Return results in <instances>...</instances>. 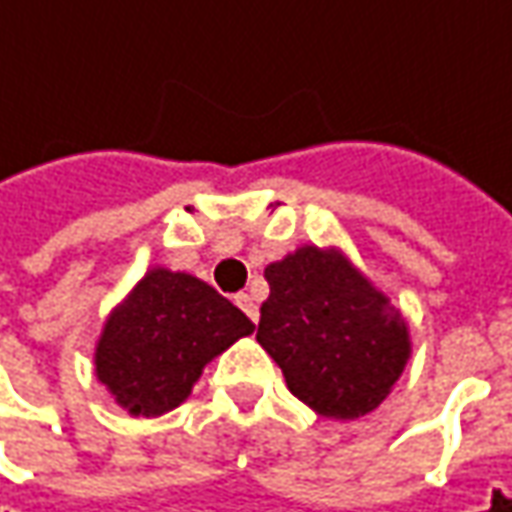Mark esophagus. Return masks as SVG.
Instances as JSON below:
<instances>
[{
	"label": "esophagus",
	"mask_w": 512,
	"mask_h": 512,
	"mask_svg": "<svg viewBox=\"0 0 512 512\" xmlns=\"http://www.w3.org/2000/svg\"><path fill=\"white\" fill-rule=\"evenodd\" d=\"M235 305L244 310L246 316H249V321H255V324H257V305H255V299H252L249 293H235Z\"/></svg>",
	"instance_id": "esophagus-1"
}]
</instances>
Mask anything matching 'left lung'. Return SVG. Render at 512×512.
I'll return each mask as SVG.
<instances>
[{"mask_svg": "<svg viewBox=\"0 0 512 512\" xmlns=\"http://www.w3.org/2000/svg\"><path fill=\"white\" fill-rule=\"evenodd\" d=\"M257 343L321 416L371 413L405 371L402 313L338 252L302 246L266 268Z\"/></svg>", "mask_w": 512, "mask_h": 512, "instance_id": "1", "label": "left lung"}]
</instances>
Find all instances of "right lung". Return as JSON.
I'll return each mask as SVG.
<instances>
[{
  "mask_svg": "<svg viewBox=\"0 0 512 512\" xmlns=\"http://www.w3.org/2000/svg\"><path fill=\"white\" fill-rule=\"evenodd\" d=\"M252 330L207 282L155 268L107 318L96 377L132 416H160L188 399L210 357Z\"/></svg>",
  "mask_w": 512,
  "mask_h": 512,
  "instance_id": "right-lung-1",
  "label": "right lung"
}]
</instances>
